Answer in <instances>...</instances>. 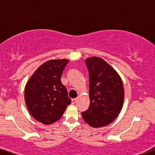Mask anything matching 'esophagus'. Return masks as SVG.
Instances as JSON below:
<instances>
[{
	"label": "esophagus",
	"mask_w": 155,
	"mask_h": 155,
	"mask_svg": "<svg viewBox=\"0 0 155 155\" xmlns=\"http://www.w3.org/2000/svg\"><path fill=\"white\" fill-rule=\"evenodd\" d=\"M76 101H77V98H73V99L71 100V103L75 104L76 102Z\"/></svg>",
	"instance_id": "34e87169"
}]
</instances>
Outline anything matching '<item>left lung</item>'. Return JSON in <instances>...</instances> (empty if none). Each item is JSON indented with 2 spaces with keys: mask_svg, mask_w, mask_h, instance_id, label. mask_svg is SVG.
<instances>
[{
  "mask_svg": "<svg viewBox=\"0 0 155 155\" xmlns=\"http://www.w3.org/2000/svg\"><path fill=\"white\" fill-rule=\"evenodd\" d=\"M89 74L90 106L81 115L93 127L110 124L121 110L124 98L121 79L110 64L99 57L86 59Z\"/></svg>",
  "mask_w": 155,
  "mask_h": 155,
  "instance_id": "1",
  "label": "left lung"
}]
</instances>
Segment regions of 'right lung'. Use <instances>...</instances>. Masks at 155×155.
<instances>
[{
  "label": "right lung",
  "instance_id": "add662e5",
  "mask_svg": "<svg viewBox=\"0 0 155 155\" xmlns=\"http://www.w3.org/2000/svg\"><path fill=\"white\" fill-rule=\"evenodd\" d=\"M68 59L49 60L32 75L25 88V100L31 115L44 124H51L63 115L71 103L61 83Z\"/></svg>",
  "mask_w": 155,
  "mask_h": 155
}]
</instances>
